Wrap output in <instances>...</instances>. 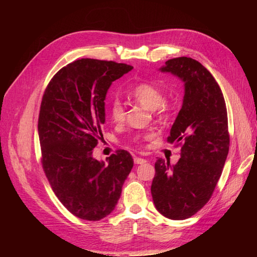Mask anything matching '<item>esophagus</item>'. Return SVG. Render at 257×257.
Listing matches in <instances>:
<instances>
[{
	"label": "esophagus",
	"mask_w": 257,
	"mask_h": 257,
	"mask_svg": "<svg viewBox=\"0 0 257 257\" xmlns=\"http://www.w3.org/2000/svg\"><path fill=\"white\" fill-rule=\"evenodd\" d=\"M135 163L136 165H143V163H146V159H143V158H135Z\"/></svg>",
	"instance_id": "34e87169"
}]
</instances>
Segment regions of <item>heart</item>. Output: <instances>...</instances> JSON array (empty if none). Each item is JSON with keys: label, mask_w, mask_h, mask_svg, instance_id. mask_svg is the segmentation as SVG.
<instances>
[{"label": "heart", "mask_w": 257, "mask_h": 257, "mask_svg": "<svg viewBox=\"0 0 257 257\" xmlns=\"http://www.w3.org/2000/svg\"><path fill=\"white\" fill-rule=\"evenodd\" d=\"M130 96L136 102L149 109V110L154 111L158 109L159 110V117L165 116L162 105L166 101V96L165 92L160 88H158L157 86L148 83L138 84L130 91ZM109 114H110L112 121L122 122L125 114L122 103L117 99L112 100L110 102V106H109Z\"/></svg>", "instance_id": "1"}]
</instances>
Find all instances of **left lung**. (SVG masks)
<instances>
[{
    "mask_svg": "<svg viewBox=\"0 0 257 257\" xmlns=\"http://www.w3.org/2000/svg\"><path fill=\"white\" fill-rule=\"evenodd\" d=\"M159 70L184 84L182 107L168 137L182 147L176 165L157 159L151 194L163 216L184 220L206 204L221 177L230 147L227 111L220 86L198 61L169 59Z\"/></svg>",
    "mask_w": 257,
    "mask_h": 257,
    "instance_id": "left-lung-1",
    "label": "left lung"
}]
</instances>
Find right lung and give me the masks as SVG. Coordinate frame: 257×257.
Returning a JSON list of instances; mask_svg holds the SVG:
<instances>
[{"instance_id":"right-lung-1","label":"right lung","mask_w":257,"mask_h":257,"mask_svg":"<svg viewBox=\"0 0 257 257\" xmlns=\"http://www.w3.org/2000/svg\"><path fill=\"white\" fill-rule=\"evenodd\" d=\"M130 65L81 58L54 76L43 96L38 137L46 177L58 200L79 219L110 214L134 167L128 151L106 163L92 157L105 123V99L112 81Z\"/></svg>"}]
</instances>
